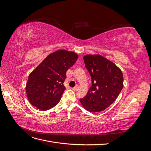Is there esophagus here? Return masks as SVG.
<instances>
[{
    "instance_id": "esophagus-1",
    "label": "esophagus",
    "mask_w": 151,
    "mask_h": 151,
    "mask_svg": "<svg viewBox=\"0 0 151 151\" xmlns=\"http://www.w3.org/2000/svg\"><path fill=\"white\" fill-rule=\"evenodd\" d=\"M78 89H79V86H77L74 87V88H72V90H74V91H77Z\"/></svg>"
}]
</instances>
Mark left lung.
I'll list each match as a JSON object with an SVG mask.
<instances>
[{"label": "left lung", "mask_w": 151, "mask_h": 151, "mask_svg": "<svg viewBox=\"0 0 151 151\" xmlns=\"http://www.w3.org/2000/svg\"><path fill=\"white\" fill-rule=\"evenodd\" d=\"M83 59L92 86L80 102L89 112L103 111L120 93L123 86V74L115 63L100 55H86Z\"/></svg>", "instance_id": "obj_1"}]
</instances>
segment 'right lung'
Returning <instances> with one entry per match:
<instances>
[{"instance_id": "add662e5", "label": "right lung", "mask_w": 151, "mask_h": 151, "mask_svg": "<svg viewBox=\"0 0 151 151\" xmlns=\"http://www.w3.org/2000/svg\"><path fill=\"white\" fill-rule=\"evenodd\" d=\"M78 55L67 50L50 54L29 75L26 92L29 103L42 111L58 103L65 89L63 85L67 70L74 64Z\"/></svg>"}]
</instances>
